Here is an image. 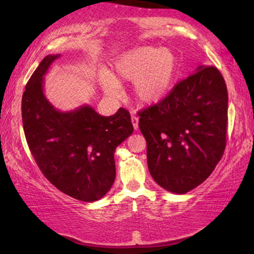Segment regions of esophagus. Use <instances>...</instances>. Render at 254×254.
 Listing matches in <instances>:
<instances>
[{
  "mask_svg": "<svg viewBox=\"0 0 254 254\" xmlns=\"http://www.w3.org/2000/svg\"><path fill=\"white\" fill-rule=\"evenodd\" d=\"M131 120H132V123H133V127H134V130L136 131L137 128H139V118L135 117V115H133Z\"/></svg>",
  "mask_w": 254,
  "mask_h": 254,
  "instance_id": "34e87169",
  "label": "esophagus"
}]
</instances>
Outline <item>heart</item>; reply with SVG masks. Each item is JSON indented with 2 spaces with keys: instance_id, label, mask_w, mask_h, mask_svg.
Listing matches in <instances>:
<instances>
[{
  "instance_id": "b5f03b06",
  "label": "heart",
  "mask_w": 254,
  "mask_h": 254,
  "mask_svg": "<svg viewBox=\"0 0 254 254\" xmlns=\"http://www.w3.org/2000/svg\"><path fill=\"white\" fill-rule=\"evenodd\" d=\"M115 76L104 71L102 84L110 95H118V80L133 81V94L141 104L154 105L168 95L178 70L173 51L161 47L139 46L120 54L113 63Z\"/></svg>"
}]
</instances>
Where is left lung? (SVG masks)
<instances>
[{"instance_id": "1", "label": "left lung", "mask_w": 254, "mask_h": 254, "mask_svg": "<svg viewBox=\"0 0 254 254\" xmlns=\"http://www.w3.org/2000/svg\"><path fill=\"white\" fill-rule=\"evenodd\" d=\"M227 89L217 68L199 66L139 113L148 168L159 186L186 194L213 173L226 144Z\"/></svg>"}]
</instances>
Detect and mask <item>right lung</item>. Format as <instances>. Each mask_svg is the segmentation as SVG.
Returning <instances> with one entry per match:
<instances>
[{
	"label": "right lung",
	"mask_w": 254,
	"mask_h": 254,
	"mask_svg": "<svg viewBox=\"0 0 254 254\" xmlns=\"http://www.w3.org/2000/svg\"><path fill=\"white\" fill-rule=\"evenodd\" d=\"M60 55H48L30 77L22 95V122L30 151L42 174L64 194L95 201L115 179L114 152L133 132L130 113L120 107L102 117L89 105L68 112L45 95V75Z\"/></svg>",
	"instance_id": "add662e5"
}]
</instances>
